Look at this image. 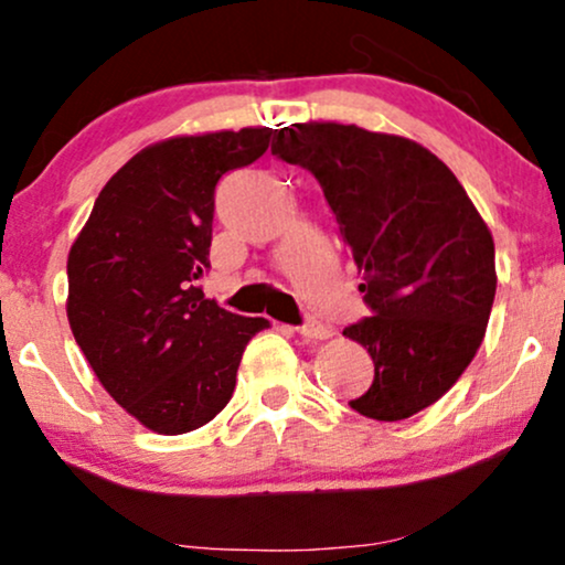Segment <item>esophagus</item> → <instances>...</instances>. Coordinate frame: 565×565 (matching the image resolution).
<instances>
[{"label":"esophagus","instance_id":"1","mask_svg":"<svg viewBox=\"0 0 565 565\" xmlns=\"http://www.w3.org/2000/svg\"><path fill=\"white\" fill-rule=\"evenodd\" d=\"M297 331H300V334H302L305 339H316V342H321V339L334 337V331H331V326H326V323H321V321H308V323H302Z\"/></svg>","mask_w":565,"mask_h":565}]
</instances>
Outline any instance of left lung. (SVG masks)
<instances>
[{
  "label": "left lung",
  "mask_w": 565,
  "mask_h": 565,
  "mask_svg": "<svg viewBox=\"0 0 565 565\" xmlns=\"http://www.w3.org/2000/svg\"><path fill=\"white\" fill-rule=\"evenodd\" d=\"M270 152L321 183L373 316L342 331L373 360L350 399L373 420L437 403L484 339L498 274L484 217L450 168L394 134L312 120L274 131Z\"/></svg>",
  "instance_id": "8db88e82"
}]
</instances>
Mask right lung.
Returning <instances> with one entry per match:
<instances>
[{
  "mask_svg": "<svg viewBox=\"0 0 565 565\" xmlns=\"http://www.w3.org/2000/svg\"><path fill=\"white\" fill-rule=\"evenodd\" d=\"M270 128L173 136L105 183L67 255V321L107 394L158 434L226 407L265 318L207 300L215 183L268 149Z\"/></svg>",
  "mask_w": 565,
  "mask_h": 565,
  "instance_id": "right-lung-1",
  "label": "right lung"
}]
</instances>
